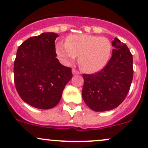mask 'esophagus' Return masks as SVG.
I'll return each mask as SVG.
<instances>
[{"instance_id": "34e87169", "label": "esophagus", "mask_w": 148, "mask_h": 148, "mask_svg": "<svg viewBox=\"0 0 148 148\" xmlns=\"http://www.w3.org/2000/svg\"><path fill=\"white\" fill-rule=\"evenodd\" d=\"M72 74H79V72L77 69H72Z\"/></svg>"}]
</instances>
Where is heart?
Here are the masks:
<instances>
[{
  "label": "heart",
  "instance_id": "obj_1",
  "mask_svg": "<svg viewBox=\"0 0 148 148\" xmlns=\"http://www.w3.org/2000/svg\"><path fill=\"white\" fill-rule=\"evenodd\" d=\"M112 44L108 38L89 34H74L66 42H58L56 51L64 63L71 62L79 54L78 63L84 71L94 73L102 69L110 57Z\"/></svg>",
  "mask_w": 148,
  "mask_h": 148
}]
</instances>
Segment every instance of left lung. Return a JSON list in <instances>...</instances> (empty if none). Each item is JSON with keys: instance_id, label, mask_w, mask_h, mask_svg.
<instances>
[{"instance_id": "obj_1", "label": "left lung", "mask_w": 148, "mask_h": 148, "mask_svg": "<svg viewBox=\"0 0 148 148\" xmlns=\"http://www.w3.org/2000/svg\"><path fill=\"white\" fill-rule=\"evenodd\" d=\"M114 49L107 65L94 74L82 75V98L95 112L116 108L125 100L133 78L132 55L127 45L115 38Z\"/></svg>"}]
</instances>
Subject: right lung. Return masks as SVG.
I'll return each mask as SVG.
<instances>
[{
  "instance_id": "1",
  "label": "right lung",
  "mask_w": 148,
  "mask_h": 148,
  "mask_svg": "<svg viewBox=\"0 0 148 148\" xmlns=\"http://www.w3.org/2000/svg\"><path fill=\"white\" fill-rule=\"evenodd\" d=\"M55 33H43L19 46L14 62V82L22 99L42 110L60 101L66 84L72 77L71 68L61 64L55 49Z\"/></svg>"
}]
</instances>
